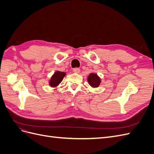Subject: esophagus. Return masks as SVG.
Here are the masks:
<instances>
[{
	"label": "esophagus",
	"instance_id": "34e87169",
	"mask_svg": "<svg viewBox=\"0 0 154 154\" xmlns=\"http://www.w3.org/2000/svg\"><path fill=\"white\" fill-rule=\"evenodd\" d=\"M73 72H75V73H79L80 72V69H78V68H74L73 69Z\"/></svg>",
	"mask_w": 154,
	"mask_h": 154
}]
</instances>
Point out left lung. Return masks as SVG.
I'll use <instances>...</instances> for the list:
<instances>
[{"mask_svg": "<svg viewBox=\"0 0 154 154\" xmlns=\"http://www.w3.org/2000/svg\"><path fill=\"white\" fill-rule=\"evenodd\" d=\"M87 81L90 86L93 88H97L100 86L101 80L97 74L91 73L87 77Z\"/></svg>", "mask_w": 154, "mask_h": 154, "instance_id": "obj_1", "label": "left lung"}]
</instances>
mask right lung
<instances>
[{
	"mask_svg": "<svg viewBox=\"0 0 154 154\" xmlns=\"http://www.w3.org/2000/svg\"><path fill=\"white\" fill-rule=\"evenodd\" d=\"M66 73L61 71H56L49 81V85L51 87H57L62 82Z\"/></svg>",
	"mask_w": 154,
	"mask_h": 154,
	"instance_id": "1",
	"label": "right lung"
}]
</instances>
